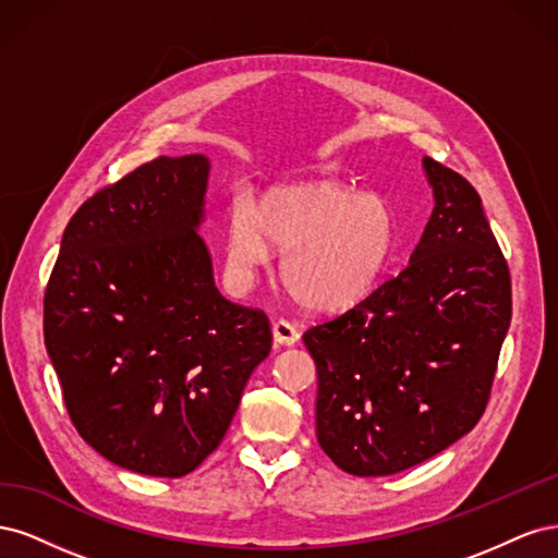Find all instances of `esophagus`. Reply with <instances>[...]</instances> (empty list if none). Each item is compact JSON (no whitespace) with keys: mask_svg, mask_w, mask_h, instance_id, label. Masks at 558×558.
<instances>
[{"mask_svg":"<svg viewBox=\"0 0 558 558\" xmlns=\"http://www.w3.org/2000/svg\"><path fill=\"white\" fill-rule=\"evenodd\" d=\"M272 332H275V342L277 344L291 347V344H295L300 340V328L295 324H291L289 318L272 320Z\"/></svg>","mask_w":558,"mask_h":558,"instance_id":"1","label":"esophagus"}]
</instances>
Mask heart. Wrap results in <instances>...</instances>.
Masks as SVG:
<instances>
[{
    "instance_id": "heart-1",
    "label": "heart",
    "mask_w": 558,
    "mask_h": 558,
    "mask_svg": "<svg viewBox=\"0 0 558 558\" xmlns=\"http://www.w3.org/2000/svg\"><path fill=\"white\" fill-rule=\"evenodd\" d=\"M393 209L381 195L332 179L272 185L253 207L238 197L228 214L230 272L248 279L272 248L279 277L302 307L337 312L373 291L393 256Z\"/></svg>"
}]
</instances>
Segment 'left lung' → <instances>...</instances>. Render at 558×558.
<instances>
[{
    "label": "left lung",
    "mask_w": 558,
    "mask_h": 558,
    "mask_svg": "<svg viewBox=\"0 0 558 558\" xmlns=\"http://www.w3.org/2000/svg\"><path fill=\"white\" fill-rule=\"evenodd\" d=\"M424 170L435 209L410 263L302 335L318 445L349 475H393L475 428L510 328V267L480 193L428 156Z\"/></svg>",
    "instance_id": "obj_1"
}]
</instances>
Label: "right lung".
<instances>
[{"instance_id": "1", "label": "right lung", "mask_w": 558, "mask_h": 558, "mask_svg": "<svg viewBox=\"0 0 558 558\" xmlns=\"http://www.w3.org/2000/svg\"><path fill=\"white\" fill-rule=\"evenodd\" d=\"M205 156H160L88 197L46 283L44 342L78 435L107 461L183 477L221 445L272 349L263 310L218 293L197 234Z\"/></svg>"}]
</instances>
